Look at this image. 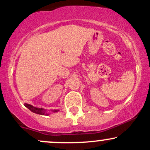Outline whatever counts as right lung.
<instances>
[{"instance_id":"1","label":"right lung","mask_w":150,"mask_h":150,"mask_svg":"<svg viewBox=\"0 0 150 150\" xmlns=\"http://www.w3.org/2000/svg\"><path fill=\"white\" fill-rule=\"evenodd\" d=\"M25 106L27 107V108L30 110L32 112L37 113V114H39V115H49V113H46V110L42 108H37V107H34V106H32V105L28 104H25ZM59 110H51V111L53 112H58Z\"/></svg>"}]
</instances>
